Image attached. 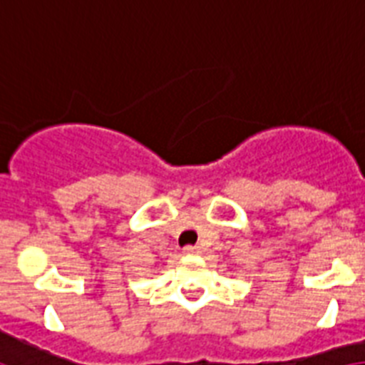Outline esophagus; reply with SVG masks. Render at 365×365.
Here are the masks:
<instances>
[{
  "instance_id": "34e87169",
  "label": "esophagus",
  "mask_w": 365,
  "mask_h": 365,
  "mask_svg": "<svg viewBox=\"0 0 365 365\" xmlns=\"http://www.w3.org/2000/svg\"><path fill=\"white\" fill-rule=\"evenodd\" d=\"M182 253H185V255H200L202 250H200L197 245H186L185 250H182Z\"/></svg>"
}]
</instances>
